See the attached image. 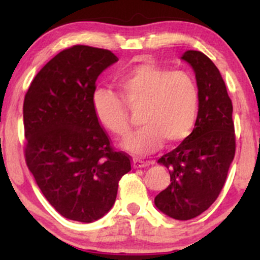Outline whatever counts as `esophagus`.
<instances>
[{"label":"esophagus","instance_id":"obj_1","mask_svg":"<svg viewBox=\"0 0 260 260\" xmlns=\"http://www.w3.org/2000/svg\"><path fill=\"white\" fill-rule=\"evenodd\" d=\"M150 161H145L139 159V157H134L133 159V168L134 169H140V168H145V166L150 165Z\"/></svg>","mask_w":260,"mask_h":260}]
</instances>
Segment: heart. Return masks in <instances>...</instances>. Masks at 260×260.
I'll use <instances>...</instances> for the list:
<instances>
[{
  "label": "heart",
  "mask_w": 260,
  "mask_h": 260,
  "mask_svg": "<svg viewBox=\"0 0 260 260\" xmlns=\"http://www.w3.org/2000/svg\"><path fill=\"white\" fill-rule=\"evenodd\" d=\"M117 83L122 95L96 88L92 107L100 123L117 136L131 129L129 107H141L143 126L122 140L124 149L145 155L159 149L165 139L180 142L192 132L198 116L199 90L188 72L139 63L122 72Z\"/></svg>",
  "instance_id": "obj_1"
}]
</instances>
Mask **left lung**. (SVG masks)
Masks as SVG:
<instances>
[{
    "mask_svg": "<svg viewBox=\"0 0 260 260\" xmlns=\"http://www.w3.org/2000/svg\"><path fill=\"white\" fill-rule=\"evenodd\" d=\"M182 59L194 70L199 109L193 132L157 162L169 169L171 183L155 197V205L176 220L201 215L216 201L236 151L232 101L215 64L201 51Z\"/></svg>",
    "mask_w": 260,
    "mask_h": 260,
    "instance_id": "8db88e82",
    "label": "left lung"
}]
</instances>
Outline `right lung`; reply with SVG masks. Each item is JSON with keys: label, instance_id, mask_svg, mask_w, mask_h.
Listing matches in <instances>:
<instances>
[{"label": "right lung", "instance_id": "add662e5", "mask_svg": "<svg viewBox=\"0 0 260 260\" xmlns=\"http://www.w3.org/2000/svg\"><path fill=\"white\" fill-rule=\"evenodd\" d=\"M117 61L110 50L74 45L39 71L25 94L26 166L66 219L103 217L131 171V156L112 147L92 107L98 77Z\"/></svg>", "mask_w": 260, "mask_h": 260}]
</instances>
